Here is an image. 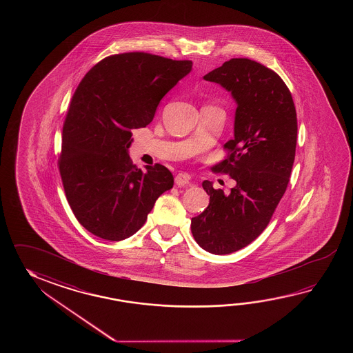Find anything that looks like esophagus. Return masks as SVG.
Instances as JSON below:
<instances>
[{
    "mask_svg": "<svg viewBox=\"0 0 353 353\" xmlns=\"http://www.w3.org/2000/svg\"><path fill=\"white\" fill-rule=\"evenodd\" d=\"M175 184L178 187H184L190 184V176L187 173H179L175 176Z\"/></svg>",
    "mask_w": 353,
    "mask_h": 353,
    "instance_id": "esophagus-1",
    "label": "esophagus"
}]
</instances>
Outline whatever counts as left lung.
Wrapping results in <instances>:
<instances>
[{
  "label": "left lung",
  "instance_id": "8db88e82",
  "mask_svg": "<svg viewBox=\"0 0 353 353\" xmlns=\"http://www.w3.org/2000/svg\"><path fill=\"white\" fill-rule=\"evenodd\" d=\"M232 93L237 102L234 137L227 141L214 173L236 181L230 193L204 180L210 204L192 218L196 243L214 255L246 248L268 227L285 193L293 169L298 121L284 81L263 64L233 58L204 75Z\"/></svg>",
  "mask_w": 353,
  "mask_h": 353
}]
</instances>
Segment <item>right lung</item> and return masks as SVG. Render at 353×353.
I'll return each mask as SVG.
<instances>
[{
    "label": "right lung",
    "mask_w": 353,
    "mask_h": 353,
    "mask_svg": "<svg viewBox=\"0 0 353 353\" xmlns=\"http://www.w3.org/2000/svg\"><path fill=\"white\" fill-rule=\"evenodd\" d=\"M192 60L132 52L101 60L77 87L63 125L60 176L78 222L103 240L121 241L146 222L172 189L165 166L137 169L128 155L131 130L146 128L160 99L192 70Z\"/></svg>",
    "instance_id": "obj_1"
}]
</instances>
